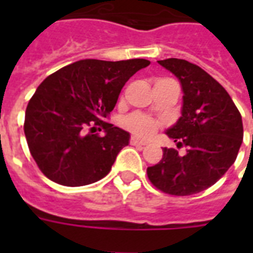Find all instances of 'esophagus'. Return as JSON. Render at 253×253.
Segmentation results:
<instances>
[{"label": "esophagus", "instance_id": "1", "mask_svg": "<svg viewBox=\"0 0 253 253\" xmlns=\"http://www.w3.org/2000/svg\"><path fill=\"white\" fill-rule=\"evenodd\" d=\"M130 143L132 146H146L147 142L146 140H143V139L138 138V136H132L130 140Z\"/></svg>", "mask_w": 253, "mask_h": 253}]
</instances>
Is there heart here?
<instances>
[{
	"instance_id": "heart-1",
	"label": "heart",
	"mask_w": 253,
	"mask_h": 253,
	"mask_svg": "<svg viewBox=\"0 0 253 253\" xmlns=\"http://www.w3.org/2000/svg\"><path fill=\"white\" fill-rule=\"evenodd\" d=\"M126 127L135 134L147 136V135H151L158 128V122L154 121V119L148 118L146 115L135 114L126 119Z\"/></svg>"
}]
</instances>
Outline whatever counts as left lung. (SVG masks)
Masks as SVG:
<instances>
[{"instance_id": "8db88e82", "label": "left lung", "mask_w": 253, "mask_h": 253, "mask_svg": "<svg viewBox=\"0 0 253 253\" xmlns=\"http://www.w3.org/2000/svg\"><path fill=\"white\" fill-rule=\"evenodd\" d=\"M180 81L181 117L166 134L186 152L163 148L147 168L152 184L172 196H190L214 185L234 164L243 142V122L226 89L198 65L182 59L159 60Z\"/></svg>"}]
</instances>
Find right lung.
Listing matches in <instances>:
<instances>
[{"label": "right lung", "mask_w": 253, "mask_h": 253, "mask_svg": "<svg viewBox=\"0 0 253 253\" xmlns=\"http://www.w3.org/2000/svg\"><path fill=\"white\" fill-rule=\"evenodd\" d=\"M148 65L146 59H85L49 75L38 86L26 109L25 135L45 177L65 186H83L110 172L130 134L105 119L128 79ZM97 124L103 137L92 134Z\"/></svg>", "instance_id": "right-lung-1"}]
</instances>
